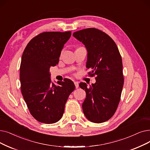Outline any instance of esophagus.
Returning a JSON list of instances; mask_svg holds the SVG:
<instances>
[{
  "label": "esophagus",
  "mask_w": 150,
  "mask_h": 150,
  "mask_svg": "<svg viewBox=\"0 0 150 150\" xmlns=\"http://www.w3.org/2000/svg\"><path fill=\"white\" fill-rule=\"evenodd\" d=\"M74 84H75V88H78L79 87V82L77 81H74Z\"/></svg>",
  "instance_id": "obj_1"
}]
</instances>
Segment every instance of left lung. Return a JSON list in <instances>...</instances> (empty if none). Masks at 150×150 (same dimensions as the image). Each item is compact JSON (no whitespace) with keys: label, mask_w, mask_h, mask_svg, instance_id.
<instances>
[{"label":"left lung","mask_w":150,"mask_h":150,"mask_svg":"<svg viewBox=\"0 0 150 150\" xmlns=\"http://www.w3.org/2000/svg\"><path fill=\"white\" fill-rule=\"evenodd\" d=\"M86 48V67L90 74L97 75L96 82L88 87L80 83L86 97L82 108L86 118L95 123L105 122L112 117L119 104L124 84L122 59L113 39L102 31L88 28L73 34Z\"/></svg>","instance_id":"left-lung-1"}]
</instances>
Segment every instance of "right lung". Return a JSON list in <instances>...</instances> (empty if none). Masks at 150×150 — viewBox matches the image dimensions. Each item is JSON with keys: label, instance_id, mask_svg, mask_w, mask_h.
Returning a JSON list of instances; mask_svg holds the SVG:
<instances>
[{"label": "right lung", "instance_id": "1", "mask_svg": "<svg viewBox=\"0 0 150 150\" xmlns=\"http://www.w3.org/2000/svg\"><path fill=\"white\" fill-rule=\"evenodd\" d=\"M71 34L70 31L43 32L32 39L23 53L19 72L21 93L30 114L39 122L53 124L59 121L75 88L74 82L67 79L57 81L56 85L50 72V67L59 62Z\"/></svg>", "mask_w": 150, "mask_h": 150}]
</instances>
